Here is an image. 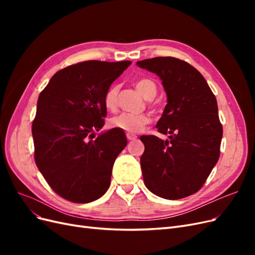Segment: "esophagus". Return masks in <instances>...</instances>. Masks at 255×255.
Wrapping results in <instances>:
<instances>
[{
    "label": "esophagus",
    "mask_w": 255,
    "mask_h": 255,
    "mask_svg": "<svg viewBox=\"0 0 255 255\" xmlns=\"http://www.w3.org/2000/svg\"><path fill=\"white\" fill-rule=\"evenodd\" d=\"M127 138H128V140H135L136 138H137V136H136V135H133V134L128 133V134H127Z\"/></svg>",
    "instance_id": "obj_1"
}]
</instances>
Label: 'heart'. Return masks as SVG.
Wrapping results in <instances>:
<instances>
[{
	"mask_svg": "<svg viewBox=\"0 0 255 255\" xmlns=\"http://www.w3.org/2000/svg\"><path fill=\"white\" fill-rule=\"evenodd\" d=\"M136 89L139 94L146 100H152L157 92L155 83L148 79L138 80L135 84ZM119 88L118 86H112L106 91L104 97V105L109 111H114L117 105V95ZM150 123V117L144 114H128L122 113L116 116L112 119V126L114 128H120L129 134H137L141 132L146 125Z\"/></svg>",
	"mask_w": 255,
	"mask_h": 255,
	"instance_id": "heart-1",
	"label": "heart"
}]
</instances>
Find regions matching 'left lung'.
I'll list each match as a JSON object with an SVG mask.
<instances>
[{
	"instance_id": "obj_1",
	"label": "left lung",
	"mask_w": 255,
	"mask_h": 255,
	"mask_svg": "<svg viewBox=\"0 0 255 255\" xmlns=\"http://www.w3.org/2000/svg\"><path fill=\"white\" fill-rule=\"evenodd\" d=\"M136 65L155 73L167 95L156 128L169 140L141 136L140 165L144 185L154 195L177 200L203 186L217 164L222 126L218 105L203 75L186 61L155 57Z\"/></svg>"
}]
</instances>
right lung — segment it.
<instances>
[{
  "instance_id": "add662e5",
  "label": "right lung",
  "mask_w": 255,
  "mask_h": 255,
  "mask_svg": "<svg viewBox=\"0 0 255 255\" xmlns=\"http://www.w3.org/2000/svg\"><path fill=\"white\" fill-rule=\"evenodd\" d=\"M132 64L88 60L54 74L38 98L32 133L35 161L51 188L74 203L101 198L113 166L128 143L125 132H99L106 117L104 97Z\"/></svg>"
}]
</instances>
